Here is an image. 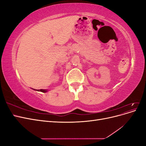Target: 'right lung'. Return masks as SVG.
<instances>
[{"label": "right lung", "instance_id": "obj_1", "mask_svg": "<svg viewBox=\"0 0 146 146\" xmlns=\"http://www.w3.org/2000/svg\"><path fill=\"white\" fill-rule=\"evenodd\" d=\"M33 90H35V89H33ZM36 91H41V92H47V90H36Z\"/></svg>", "mask_w": 146, "mask_h": 146}]
</instances>
